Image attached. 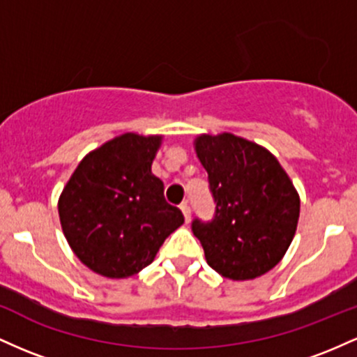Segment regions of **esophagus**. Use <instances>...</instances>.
Instances as JSON below:
<instances>
[{
    "mask_svg": "<svg viewBox=\"0 0 357 357\" xmlns=\"http://www.w3.org/2000/svg\"><path fill=\"white\" fill-rule=\"evenodd\" d=\"M179 208H181V211H183V215H184V221H186V223H188V221L191 220V208H190V204L183 203Z\"/></svg>",
    "mask_w": 357,
    "mask_h": 357,
    "instance_id": "34e87169",
    "label": "esophagus"
}]
</instances>
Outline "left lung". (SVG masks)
I'll return each instance as SVG.
<instances>
[{
  "label": "left lung",
  "mask_w": 357,
  "mask_h": 357,
  "mask_svg": "<svg viewBox=\"0 0 357 357\" xmlns=\"http://www.w3.org/2000/svg\"><path fill=\"white\" fill-rule=\"evenodd\" d=\"M195 149L215 199L213 220L191 223L208 265L231 280L264 275L296 235L301 213L296 188L275 155L243 137L203 134Z\"/></svg>",
  "instance_id": "left-lung-1"
}]
</instances>
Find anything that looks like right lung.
<instances>
[{
    "mask_svg": "<svg viewBox=\"0 0 357 357\" xmlns=\"http://www.w3.org/2000/svg\"><path fill=\"white\" fill-rule=\"evenodd\" d=\"M161 136L127 132L85 155L59 199L65 238L99 275L126 278L153 264L167 236L184 223L151 173Z\"/></svg>",
    "mask_w": 357,
    "mask_h": 357,
    "instance_id": "obj_1",
    "label": "right lung"
}]
</instances>
